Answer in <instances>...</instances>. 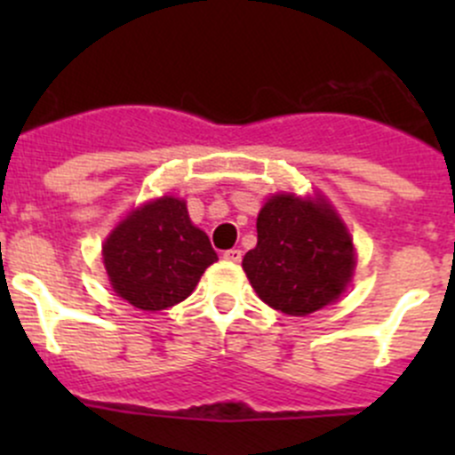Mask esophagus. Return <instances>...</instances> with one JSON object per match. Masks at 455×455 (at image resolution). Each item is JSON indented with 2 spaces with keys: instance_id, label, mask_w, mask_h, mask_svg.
Segmentation results:
<instances>
[{
  "instance_id": "esophagus-1",
  "label": "esophagus",
  "mask_w": 455,
  "mask_h": 455,
  "mask_svg": "<svg viewBox=\"0 0 455 455\" xmlns=\"http://www.w3.org/2000/svg\"><path fill=\"white\" fill-rule=\"evenodd\" d=\"M224 259H227V261H240L242 259V251L240 249L224 251Z\"/></svg>"
}]
</instances>
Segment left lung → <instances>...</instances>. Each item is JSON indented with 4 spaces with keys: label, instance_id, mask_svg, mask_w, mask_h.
Listing matches in <instances>:
<instances>
[{
    "label": "left lung",
    "instance_id": "left-lung-1",
    "mask_svg": "<svg viewBox=\"0 0 455 455\" xmlns=\"http://www.w3.org/2000/svg\"><path fill=\"white\" fill-rule=\"evenodd\" d=\"M242 266L264 304L304 316L346 291L355 249L339 215L323 200L282 194L257 215V246Z\"/></svg>",
    "mask_w": 455,
    "mask_h": 455
}]
</instances>
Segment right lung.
<instances>
[{
  "label": "right lung",
  "instance_id": "obj_1",
  "mask_svg": "<svg viewBox=\"0 0 455 455\" xmlns=\"http://www.w3.org/2000/svg\"><path fill=\"white\" fill-rule=\"evenodd\" d=\"M218 259L204 231L178 198L147 202L127 215L103 246L112 288L140 310H164L194 292Z\"/></svg>",
  "mask_w": 455,
  "mask_h": 455
}]
</instances>
